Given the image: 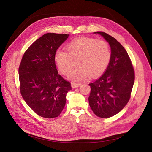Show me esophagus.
Listing matches in <instances>:
<instances>
[{
	"label": "esophagus",
	"mask_w": 152,
	"mask_h": 152,
	"mask_svg": "<svg viewBox=\"0 0 152 152\" xmlns=\"http://www.w3.org/2000/svg\"><path fill=\"white\" fill-rule=\"evenodd\" d=\"M80 85H81L80 83H74V82H72V87L73 89L77 88V87H79Z\"/></svg>",
	"instance_id": "1"
}]
</instances>
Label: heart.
Here are the masks:
<instances>
[{"label":"heart","mask_w":152,"mask_h":152,"mask_svg":"<svg viewBox=\"0 0 152 152\" xmlns=\"http://www.w3.org/2000/svg\"><path fill=\"white\" fill-rule=\"evenodd\" d=\"M66 48L68 52L61 49L56 50L55 61L63 74H67L77 61L78 66L67 76L75 82L102 75L111 59V49L107 41L103 40L89 37L77 39L69 43Z\"/></svg>","instance_id":"obj_1"}]
</instances>
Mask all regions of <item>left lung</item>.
Masks as SVG:
<instances>
[{
	"instance_id": "1",
	"label": "left lung",
	"mask_w": 152,
	"mask_h": 152,
	"mask_svg": "<svg viewBox=\"0 0 152 152\" xmlns=\"http://www.w3.org/2000/svg\"><path fill=\"white\" fill-rule=\"evenodd\" d=\"M93 34L102 36L109 44L112 56L102 77L89 84V103L96 116L109 118L120 112L129 100L134 71L126 50L115 39L102 31Z\"/></svg>"
}]
</instances>
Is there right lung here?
Masks as SVG:
<instances>
[{
    "label": "right lung",
    "mask_w": 152,
    "mask_h": 152,
    "mask_svg": "<svg viewBox=\"0 0 152 152\" xmlns=\"http://www.w3.org/2000/svg\"><path fill=\"white\" fill-rule=\"evenodd\" d=\"M68 34L48 33L26 50L19 68L20 92L31 109L39 116L57 117L65 106L71 84L59 74L54 56Z\"/></svg>",
    "instance_id": "right-lung-1"
}]
</instances>
